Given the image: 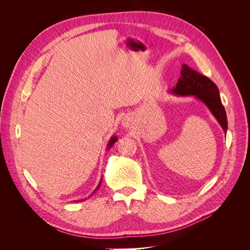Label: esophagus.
Listing matches in <instances>:
<instances>
[{"mask_svg": "<svg viewBox=\"0 0 250 250\" xmlns=\"http://www.w3.org/2000/svg\"><path fill=\"white\" fill-rule=\"evenodd\" d=\"M122 125L124 126V127H129V125H130V121L128 120L127 118H124L123 120H122Z\"/></svg>", "mask_w": 250, "mask_h": 250, "instance_id": "34e87169", "label": "esophagus"}]
</instances>
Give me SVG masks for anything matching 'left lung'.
<instances>
[{
	"mask_svg": "<svg viewBox=\"0 0 250 250\" xmlns=\"http://www.w3.org/2000/svg\"><path fill=\"white\" fill-rule=\"evenodd\" d=\"M170 92L177 97L194 96L196 99L200 100L218 121L226 135L228 131L226 112L221 103L219 89L209 78L184 63L181 65L180 77L176 85L170 89Z\"/></svg>",
	"mask_w": 250,
	"mask_h": 250,
	"instance_id": "1",
	"label": "left lung"
}]
</instances>
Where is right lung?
<instances>
[{
	"label": "right lung",
	"mask_w": 250,
	"mask_h": 250,
	"mask_svg": "<svg viewBox=\"0 0 250 250\" xmlns=\"http://www.w3.org/2000/svg\"><path fill=\"white\" fill-rule=\"evenodd\" d=\"M118 141V138H117V135H112V137L109 139V141H108V143H107V147H106V150H109L112 146H113V144H115L116 142ZM101 181L102 180H100V183H99V185H98L97 186V188H95V191L92 193V195L93 194H95V192L98 190V188H100V186H101ZM92 195H90V196H92ZM83 200H84V199H83ZM83 200H80V201H83Z\"/></svg>",
	"instance_id": "obj_1"
}]
</instances>
